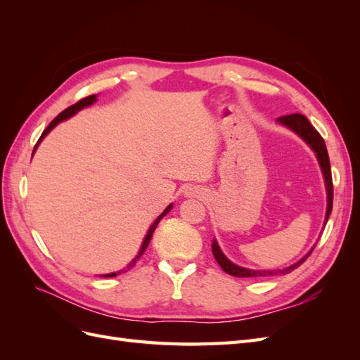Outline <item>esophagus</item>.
<instances>
[{
	"mask_svg": "<svg viewBox=\"0 0 360 360\" xmlns=\"http://www.w3.org/2000/svg\"><path fill=\"white\" fill-rule=\"evenodd\" d=\"M186 195H189V197H200L201 198L202 195H204V192L198 186H191V188L186 189Z\"/></svg>",
	"mask_w": 360,
	"mask_h": 360,
	"instance_id": "obj_1",
	"label": "esophagus"
}]
</instances>
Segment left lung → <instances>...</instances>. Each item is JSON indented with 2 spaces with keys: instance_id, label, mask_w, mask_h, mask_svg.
Returning <instances> with one entry per match:
<instances>
[{
  "instance_id": "left-lung-1",
  "label": "left lung",
  "mask_w": 360,
  "mask_h": 360,
  "mask_svg": "<svg viewBox=\"0 0 360 360\" xmlns=\"http://www.w3.org/2000/svg\"><path fill=\"white\" fill-rule=\"evenodd\" d=\"M276 122L281 123L282 126L291 129L292 132H296L304 141V143H307L314 150L315 156H317V159H319L320 168L323 171L324 183H326V192H328V210H326V217H324V225H326V222H328L329 216H330V212H332V205H333V183H332V172H330V160H329V155H328V148H326V144H324V139L321 138V135L317 132V130L314 129V126L309 123V120L302 114L282 115L276 120ZM312 249H311V252H312ZM212 250H213V255L217 261V264H219L222 267V270L226 271L228 275L236 276V278H259V276L285 275V274H290V271H292L294 269H297L303 263V261L311 255V252H308L300 261H297L296 264H292V266H290L287 269H282V270H252V269H245V267L236 266L234 263H231V261L224 255V252L216 240H213V243H212Z\"/></svg>"
}]
</instances>
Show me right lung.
I'll return each mask as SVG.
<instances>
[{
    "label": "right lung",
    "mask_w": 360,
    "mask_h": 360,
    "mask_svg": "<svg viewBox=\"0 0 360 360\" xmlns=\"http://www.w3.org/2000/svg\"><path fill=\"white\" fill-rule=\"evenodd\" d=\"M97 101V97H96V94H91V96H86V97H84V99H81L79 102H76L75 105H72V106H69V108H66V110H64L63 112H60L56 118H53L52 120V122L49 123V126L45 129V130H43V134H41V136L39 138V141H37V144H36V147H34V150H32V155H34V151H36V148H37V146L40 144V141L43 139V138H45L49 132H51V130L53 129V127H56L58 123H61L63 122V120H68V118H70L72 115H75L76 112H78V111H81V110H84V108L85 106H90V105H93L94 102ZM172 209V204H169L168 207H167V209L165 210H163L160 214H159V217H158V219L153 222V224H151V226H150V230H148V233H147V236H146V238H144V242H143V246H141V249H139V252H138V255L132 259V263H129V266L126 267V269H123V270H120V271H114V274H108V275H102L103 278H112V276H117L118 274H123V271H126V270H129L130 267H132V266H135V263H136V261L141 258V257H143V254L146 252V249H147V246H148V243H150V240H151V236H153V233H155V230H156V226H158V224L160 222V219H162V217L163 216H165L169 210Z\"/></svg>",
    "instance_id": "1"
}]
</instances>
